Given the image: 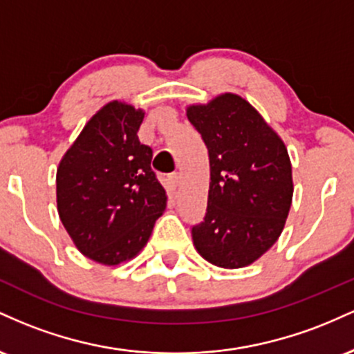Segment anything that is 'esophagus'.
I'll list each match as a JSON object with an SVG mask.
<instances>
[{
  "mask_svg": "<svg viewBox=\"0 0 354 354\" xmlns=\"http://www.w3.org/2000/svg\"><path fill=\"white\" fill-rule=\"evenodd\" d=\"M168 181H169V186H171V189H176L178 186H180V174L171 173L168 176Z\"/></svg>",
  "mask_w": 354,
  "mask_h": 354,
  "instance_id": "obj_1",
  "label": "esophagus"
}]
</instances>
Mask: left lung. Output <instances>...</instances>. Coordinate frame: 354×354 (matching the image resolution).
Returning a JSON list of instances; mask_svg holds the SVG:
<instances>
[{
  "instance_id": "left-lung-1",
  "label": "left lung",
  "mask_w": 354,
  "mask_h": 354,
  "mask_svg": "<svg viewBox=\"0 0 354 354\" xmlns=\"http://www.w3.org/2000/svg\"><path fill=\"white\" fill-rule=\"evenodd\" d=\"M209 156L208 206L191 228L194 248L219 268H243L279 238L293 200L288 149L256 109L233 93L186 109Z\"/></svg>"
}]
</instances>
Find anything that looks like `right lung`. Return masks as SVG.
<instances>
[{"label": "right lung", "instance_id": "obj_1", "mask_svg": "<svg viewBox=\"0 0 354 354\" xmlns=\"http://www.w3.org/2000/svg\"><path fill=\"white\" fill-rule=\"evenodd\" d=\"M143 109L111 101L88 121L56 173L59 219L76 248L101 265L143 250L166 208V191L141 145Z\"/></svg>", "mask_w": 354, "mask_h": 354}]
</instances>
